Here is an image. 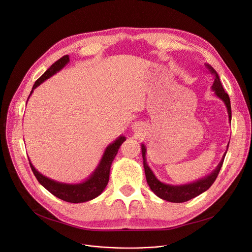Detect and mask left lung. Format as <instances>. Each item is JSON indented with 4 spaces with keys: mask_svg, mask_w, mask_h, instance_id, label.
<instances>
[{
    "mask_svg": "<svg viewBox=\"0 0 252 252\" xmlns=\"http://www.w3.org/2000/svg\"><path fill=\"white\" fill-rule=\"evenodd\" d=\"M206 69L209 71L210 74L214 75V84L211 86V90L215 92V95L220 99L224 106H226L227 111H228V115H229V121L231 123V118H232V111H231V102H230V98L229 95L224 92L220 79L219 74L217 73V71L211 67V66L207 63L204 64ZM229 148V144L227 145V150ZM141 149H142V156H143V163H144V168H145V176H146V180L147 183L149 185V187L151 189V191L159 198L163 200L169 201V202H175V203H181V202H185L188 201L192 198H195L196 196L200 195L201 193L205 192L207 189L210 188L211 185L214 184V182L216 181L220 167L222 165L224 156L227 154V150L226 152L223 153L221 159L220 161V163L218 164V166L214 169V171L199 180L191 182V183H187V184H183V185H169V184H165L160 182L158 180L155 175L153 174L152 169L149 167L147 160H146V147L145 145L142 144L141 145Z\"/></svg>",
    "mask_w": 252,
    "mask_h": 252,
    "instance_id": "1",
    "label": "left lung"
}]
</instances>
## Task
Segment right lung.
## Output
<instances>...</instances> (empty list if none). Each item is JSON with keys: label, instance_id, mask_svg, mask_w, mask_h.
<instances>
[{"label": "right lung", "instance_id": "add662e5", "mask_svg": "<svg viewBox=\"0 0 252 252\" xmlns=\"http://www.w3.org/2000/svg\"><path fill=\"white\" fill-rule=\"evenodd\" d=\"M68 63H69V56L66 55L60 58L54 64H52L51 67L47 69L46 72L34 83L29 98L32 94L34 89H36L39 85H42L46 79L50 78L51 76L60 71L64 66ZM125 141H126V137L122 135L119 136L115 141L110 143L108 146L106 147L102 155V158L100 159L97 167L94 169V171H93V173L85 181L79 182V183L68 184V183H62V182H57L55 180L49 179L48 177L42 175L41 173H38V171L35 169V167L32 165L30 158L29 160H30L32 173L34 174L36 180L50 193H52L54 196L58 197L59 199L64 200L66 202H70V203L87 202L98 197L104 191L106 186H107L108 181H109L111 163L114 159L115 155L117 154L119 147H121V145Z\"/></svg>", "mask_w": 252, "mask_h": 252}]
</instances>
